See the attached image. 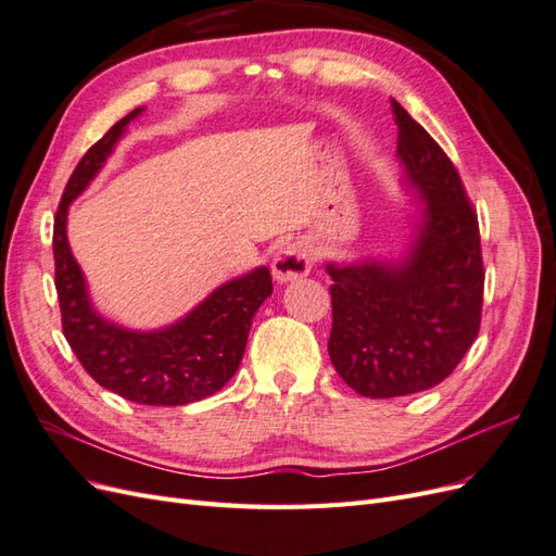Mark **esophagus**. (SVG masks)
I'll list each match as a JSON object with an SVG mask.
<instances>
[{"label":"esophagus","instance_id":"1","mask_svg":"<svg viewBox=\"0 0 556 556\" xmlns=\"http://www.w3.org/2000/svg\"><path fill=\"white\" fill-rule=\"evenodd\" d=\"M313 257L306 243L294 241L282 245L271 262V274L278 285H288L292 280H299L311 274Z\"/></svg>","mask_w":556,"mask_h":556}]
</instances>
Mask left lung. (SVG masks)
<instances>
[{
	"mask_svg": "<svg viewBox=\"0 0 556 556\" xmlns=\"http://www.w3.org/2000/svg\"><path fill=\"white\" fill-rule=\"evenodd\" d=\"M392 109L401 190L419 206L410 233L390 255L325 264L333 280L329 357L368 399L443 382L476 341L484 288L478 215L457 169L406 109Z\"/></svg>",
	"mask_w": 556,
	"mask_h": 556,
	"instance_id": "obj_1",
	"label": "left lung"
}]
</instances>
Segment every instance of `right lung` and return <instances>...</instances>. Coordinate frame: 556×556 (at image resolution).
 <instances>
[{"instance_id": "right-lung-1", "label": "right lung", "mask_w": 556, "mask_h": 556, "mask_svg": "<svg viewBox=\"0 0 556 556\" xmlns=\"http://www.w3.org/2000/svg\"><path fill=\"white\" fill-rule=\"evenodd\" d=\"M146 109H134L99 139L66 182L55 215L53 255L62 331L83 368L115 394L143 406H185L220 392L243 359L252 317L271 296L266 266L231 278L199 304L160 329H129L99 313L66 239L70 206L106 166L127 125Z\"/></svg>"}]
</instances>
